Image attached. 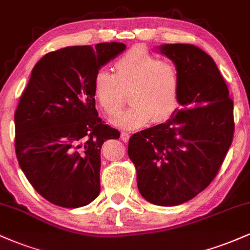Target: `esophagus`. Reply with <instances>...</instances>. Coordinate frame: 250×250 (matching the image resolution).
<instances>
[{"label": "esophagus", "instance_id": "34e87169", "mask_svg": "<svg viewBox=\"0 0 250 250\" xmlns=\"http://www.w3.org/2000/svg\"><path fill=\"white\" fill-rule=\"evenodd\" d=\"M129 134L128 133H125V131H123V133H121V140L123 141V142H128L129 141Z\"/></svg>", "mask_w": 250, "mask_h": 250}]
</instances>
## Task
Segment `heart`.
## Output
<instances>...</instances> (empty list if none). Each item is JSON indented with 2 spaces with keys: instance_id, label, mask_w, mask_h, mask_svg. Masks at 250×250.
Returning a JSON list of instances; mask_svg holds the SVG:
<instances>
[{
  "instance_id": "1",
  "label": "heart",
  "mask_w": 250,
  "mask_h": 250,
  "mask_svg": "<svg viewBox=\"0 0 250 250\" xmlns=\"http://www.w3.org/2000/svg\"><path fill=\"white\" fill-rule=\"evenodd\" d=\"M116 74L101 70L94 79V95L104 113L122 112L127 95L133 104L114 121L123 129H137L150 120L162 122L177 108L179 74L170 62H162L142 47H134L115 62Z\"/></svg>"
}]
</instances>
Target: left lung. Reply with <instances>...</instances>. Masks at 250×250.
Masks as SVG:
<instances>
[{
  "label": "left lung",
  "instance_id": "8db88e82",
  "mask_svg": "<svg viewBox=\"0 0 250 250\" xmlns=\"http://www.w3.org/2000/svg\"><path fill=\"white\" fill-rule=\"evenodd\" d=\"M156 49L178 71L180 108L165 123L134 134L128 155L144 199L176 206L205 190L220 169L233 141V101L205 51L191 44Z\"/></svg>",
  "mask_w": 250,
  "mask_h": 250
}]
</instances>
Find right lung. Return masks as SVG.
Returning <instances> with one entry per match:
<instances>
[{"label": "right lung", "mask_w": 250, "mask_h": 250, "mask_svg": "<svg viewBox=\"0 0 250 250\" xmlns=\"http://www.w3.org/2000/svg\"><path fill=\"white\" fill-rule=\"evenodd\" d=\"M125 47H64L32 68L15 113V149L30 184L57 206L78 208L100 193L101 146L120 131L99 117L93 86L99 70Z\"/></svg>", "instance_id": "right-lung-1"}]
</instances>
